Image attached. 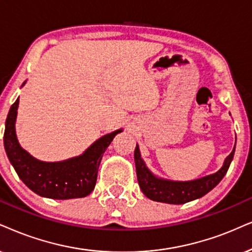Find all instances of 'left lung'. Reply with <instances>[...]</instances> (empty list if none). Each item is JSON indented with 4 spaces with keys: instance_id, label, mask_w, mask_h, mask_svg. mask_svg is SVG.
Returning a JSON list of instances; mask_svg holds the SVG:
<instances>
[{
    "instance_id": "8db88e82",
    "label": "left lung",
    "mask_w": 252,
    "mask_h": 252,
    "mask_svg": "<svg viewBox=\"0 0 252 252\" xmlns=\"http://www.w3.org/2000/svg\"><path fill=\"white\" fill-rule=\"evenodd\" d=\"M234 155L235 146L231 154L225 158L223 166L218 172L190 181H173L156 177L146 167L144 160L141 157L138 145H136L133 157H135L137 180H138L139 187H141L142 192L145 194V196L157 202L183 205V203L202 197L208 192H211L216 185L223 179L229 166H230Z\"/></svg>"
}]
</instances>
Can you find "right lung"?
<instances>
[{
	"label": "right lung",
	"mask_w": 252,
	"mask_h": 252,
	"mask_svg": "<svg viewBox=\"0 0 252 252\" xmlns=\"http://www.w3.org/2000/svg\"><path fill=\"white\" fill-rule=\"evenodd\" d=\"M18 103L17 98L8 113L3 142L9 160L21 180L38 195L50 199L67 200L91 194L96 184L97 170L104 151L122 129L98 138L78 157L46 163L32 157L17 141L15 123Z\"/></svg>",
	"instance_id": "right-lung-1"
}]
</instances>
